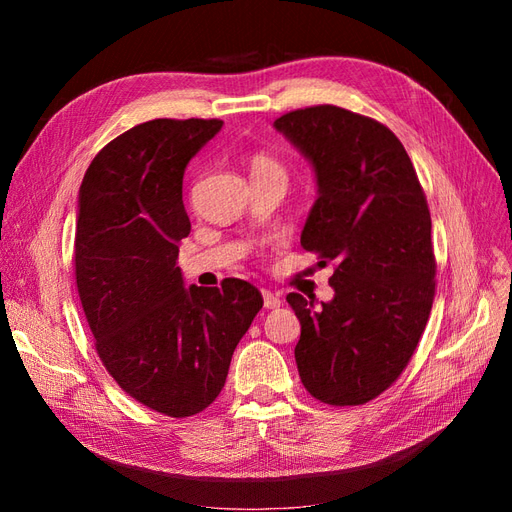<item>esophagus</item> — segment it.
Listing matches in <instances>:
<instances>
[{
    "mask_svg": "<svg viewBox=\"0 0 512 512\" xmlns=\"http://www.w3.org/2000/svg\"><path fill=\"white\" fill-rule=\"evenodd\" d=\"M262 299H265V307H267V309H275V307L282 305V297H280V294H275V292H271V290H262Z\"/></svg>",
    "mask_w": 512,
    "mask_h": 512,
    "instance_id": "obj_1",
    "label": "esophagus"
}]
</instances>
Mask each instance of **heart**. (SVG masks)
Instances as JSON below:
<instances>
[{
  "label": "heart",
  "mask_w": 512,
  "mask_h": 512,
  "mask_svg": "<svg viewBox=\"0 0 512 512\" xmlns=\"http://www.w3.org/2000/svg\"><path fill=\"white\" fill-rule=\"evenodd\" d=\"M252 177H280L286 181V166L267 153H256L252 158Z\"/></svg>",
  "instance_id": "1"
}]
</instances>
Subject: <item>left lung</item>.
Returning a JSON list of instances; mask_svg holds the SVG:
<instances>
[{"mask_svg":"<svg viewBox=\"0 0 512 512\" xmlns=\"http://www.w3.org/2000/svg\"><path fill=\"white\" fill-rule=\"evenodd\" d=\"M273 126L316 170L303 250L335 267L329 303L286 297L301 322L299 376L322 404L363 406L401 376L429 320L436 256L427 198L404 145L376 119L320 104Z\"/></svg>","mask_w":512,"mask_h":512,"instance_id":"obj_1","label":"left lung"}]
</instances>
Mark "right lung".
Masks as SVG:
<instances>
[{
    "label": "right lung",
    "mask_w": 512,
    "mask_h": 512,
    "mask_svg": "<svg viewBox=\"0 0 512 512\" xmlns=\"http://www.w3.org/2000/svg\"><path fill=\"white\" fill-rule=\"evenodd\" d=\"M220 128V119L138 123L102 147L79 192L74 275L96 352L138 404L173 418L213 404L262 307L250 282L185 288L177 267L190 235L185 166Z\"/></svg>",
    "instance_id": "obj_1"
}]
</instances>
